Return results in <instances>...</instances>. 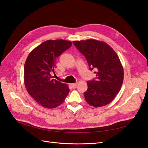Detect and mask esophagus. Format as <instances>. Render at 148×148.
Masks as SVG:
<instances>
[{"label": "esophagus", "instance_id": "esophagus-1", "mask_svg": "<svg viewBox=\"0 0 148 148\" xmlns=\"http://www.w3.org/2000/svg\"><path fill=\"white\" fill-rule=\"evenodd\" d=\"M77 85H78V83H71V86H72L73 88H76L77 86Z\"/></svg>", "mask_w": 148, "mask_h": 148}]
</instances>
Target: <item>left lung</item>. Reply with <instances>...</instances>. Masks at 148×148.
I'll return each instance as SVG.
<instances>
[{"label":"left lung","mask_w":148,"mask_h":148,"mask_svg":"<svg viewBox=\"0 0 148 148\" xmlns=\"http://www.w3.org/2000/svg\"><path fill=\"white\" fill-rule=\"evenodd\" d=\"M73 43L86 57L89 69H96V79L87 82L85 100L95 107L109 104L119 93L123 81V68L117 54L101 41L86 39Z\"/></svg>","instance_id":"1"}]
</instances>
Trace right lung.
I'll list each match as a JSON object with an SVG mask.
<instances>
[{"mask_svg":"<svg viewBox=\"0 0 148 148\" xmlns=\"http://www.w3.org/2000/svg\"><path fill=\"white\" fill-rule=\"evenodd\" d=\"M71 41L47 40L31 51L24 66V83L26 90L39 105L48 109L59 106L70 89L68 84L52 79L56 58L70 48Z\"/></svg>","mask_w":148,"mask_h":148,"instance_id":"add662e5","label":"right lung"}]
</instances>
